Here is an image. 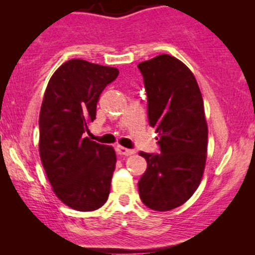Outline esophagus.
<instances>
[{"label":"esophagus","mask_w":255,"mask_h":255,"mask_svg":"<svg viewBox=\"0 0 255 255\" xmlns=\"http://www.w3.org/2000/svg\"><path fill=\"white\" fill-rule=\"evenodd\" d=\"M116 151H117V154H120V155H126V156L134 154V150H132V149H127L122 145H117Z\"/></svg>","instance_id":"34e87169"}]
</instances>
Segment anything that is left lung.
<instances>
[{
    "label": "left lung",
    "instance_id": "1",
    "mask_svg": "<svg viewBox=\"0 0 255 255\" xmlns=\"http://www.w3.org/2000/svg\"><path fill=\"white\" fill-rule=\"evenodd\" d=\"M148 96L149 125L158 133L159 154L140 151L146 170L138 182L151 210L181 206L201 182L207 158L204 100L194 74L168 54L138 64Z\"/></svg>",
    "mask_w": 255,
    "mask_h": 255
}]
</instances>
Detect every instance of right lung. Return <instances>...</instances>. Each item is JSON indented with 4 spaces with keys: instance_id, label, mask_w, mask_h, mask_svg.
I'll return each mask as SVG.
<instances>
[{
    "instance_id": "obj_1",
    "label": "right lung",
    "mask_w": 255,
    "mask_h": 255,
    "mask_svg": "<svg viewBox=\"0 0 255 255\" xmlns=\"http://www.w3.org/2000/svg\"><path fill=\"white\" fill-rule=\"evenodd\" d=\"M118 69L71 59L53 74L39 115V155L54 194L73 210L95 211L107 201L116 168L111 145L85 133L100 95Z\"/></svg>"
}]
</instances>
